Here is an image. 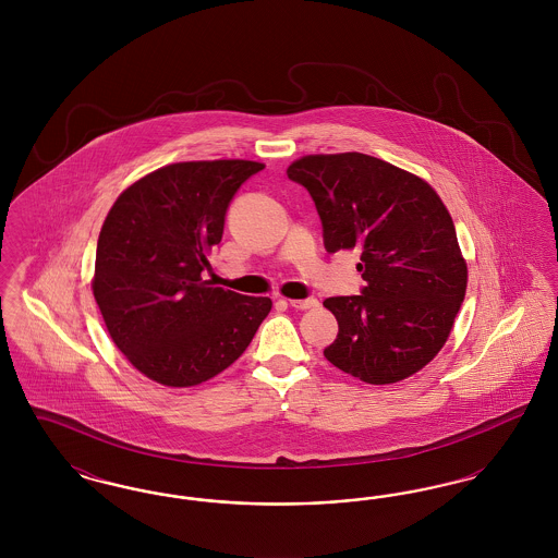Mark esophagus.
<instances>
[{"label": "esophagus", "instance_id": "esophagus-1", "mask_svg": "<svg viewBox=\"0 0 558 558\" xmlns=\"http://www.w3.org/2000/svg\"><path fill=\"white\" fill-rule=\"evenodd\" d=\"M289 305L294 307V310H314V307H318V299H314V296H307V299H289Z\"/></svg>", "mask_w": 558, "mask_h": 558}]
</instances>
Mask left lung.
<instances>
[{"instance_id": "1", "label": "left lung", "mask_w": 558, "mask_h": 558, "mask_svg": "<svg viewBox=\"0 0 558 558\" xmlns=\"http://www.w3.org/2000/svg\"><path fill=\"white\" fill-rule=\"evenodd\" d=\"M287 173L316 203L324 248L360 251V294L324 301L339 322L326 360L371 385L425 368L448 341L466 292V264L437 192L362 153L310 155Z\"/></svg>"}]
</instances>
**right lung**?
Listing matches in <instances>:
<instances>
[{"mask_svg":"<svg viewBox=\"0 0 558 558\" xmlns=\"http://www.w3.org/2000/svg\"><path fill=\"white\" fill-rule=\"evenodd\" d=\"M253 160L175 162L128 187L108 211L94 296L133 366L167 387H192L234 364L271 301L203 278Z\"/></svg>","mask_w":558,"mask_h":558,"instance_id":"right-lung-1","label":"right lung"}]
</instances>
